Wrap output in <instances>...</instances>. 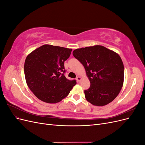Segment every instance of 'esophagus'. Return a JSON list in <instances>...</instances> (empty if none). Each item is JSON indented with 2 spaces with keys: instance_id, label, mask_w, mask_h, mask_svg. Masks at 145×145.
Returning a JSON list of instances; mask_svg holds the SVG:
<instances>
[{
  "instance_id": "1",
  "label": "esophagus",
  "mask_w": 145,
  "mask_h": 145,
  "mask_svg": "<svg viewBox=\"0 0 145 145\" xmlns=\"http://www.w3.org/2000/svg\"><path fill=\"white\" fill-rule=\"evenodd\" d=\"M82 77H80V76H78V77H77V78H76V80H77V82H80L81 81H82Z\"/></svg>"
}]
</instances>
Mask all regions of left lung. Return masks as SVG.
<instances>
[{
	"mask_svg": "<svg viewBox=\"0 0 145 145\" xmlns=\"http://www.w3.org/2000/svg\"><path fill=\"white\" fill-rule=\"evenodd\" d=\"M72 54L83 65L90 81L85 90L86 100L97 106L106 105L120 93L124 81V65L117 52L102 45L76 49Z\"/></svg>",
	"mask_w": 145,
	"mask_h": 145,
	"instance_id": "obj_1",
	"label": "left lung"
}]
</instances>
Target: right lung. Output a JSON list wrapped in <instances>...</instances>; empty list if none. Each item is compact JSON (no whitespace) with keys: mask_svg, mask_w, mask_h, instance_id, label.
<instances>
[{"mask_svg":"<svg viewBox=\"0 0 145 145\" xmlns=\"http://www.w3.org/2000/svg\"><path fill=\"white\" fill-rule=\"evenodd\" d=\"M72 49L43 45L33 51L25 61L27 84L36 97L48 103H56L69 94L76 84L64 76V62Z\"/></svg>","mask_w":145,"mask_h":145,"instance_id":"obj_1","label":"right lung"}]
</instances>
